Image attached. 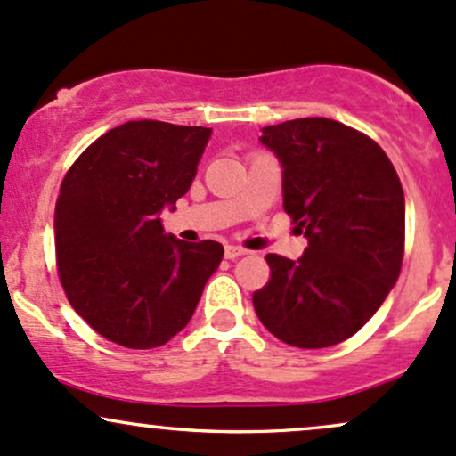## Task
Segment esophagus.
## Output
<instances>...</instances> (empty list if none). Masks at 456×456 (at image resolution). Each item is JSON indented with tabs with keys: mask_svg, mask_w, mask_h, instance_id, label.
Masks as SVG:
<instances>
[{
	"mask_svg": "<svg viewBox=\"0 0 456 456\" xmlns=\"http://www.w3.org/2000/svg\"><path fill=\"white\" fill-rule=\"evenodd\" d=\"M243 254H248V249L237 248V245H226V249H224V256H226L228 260L239 258V256H243Z\"/></svg>",
	"mask_w": 456,
	"mask_h": 456,
	"instance_id": "esophagus-1",
	"label": "esophagus"
}]
</instances>
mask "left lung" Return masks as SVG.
Segmentation results:
<instances>
[{
    "label": "left lung",
    "mask_w": 456,
    "mask_h": 456,
    "mask_svg": "<svg viewBox=\"0 0 456 456\" xmlns=\"http://www.w3.org/2000/svg\"><path fill=\"white\" fill-rule=\"evenodd\" d=\"M258 140L282 166L284 211L308 248L297 260L267 254L271 280L254 293V310L286 345H338L368 323L401 273L398 174L370 137L330 118L265 126Z\"/></svg>",
    "instance_id": "obj_1"
}]
</instances>
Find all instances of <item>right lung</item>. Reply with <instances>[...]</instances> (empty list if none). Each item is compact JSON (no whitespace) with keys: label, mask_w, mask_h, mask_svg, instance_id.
<instances>
[{"label":"right lung","mask_w":456,"mask_h":456,"mask_svg":"<svg viewBox=\"0 0 456 456\" xmlns=\"http://www.w3.org/2000/svg\"><path fill=\"white\" fill-rule=\"evenodd\" d=\"M211 129L131 120L107 131L64 176L55 252L77 314L129 349L166 345L189 323L224 258L217 241L163 234L196 178Z\"/></svg>","instance_id":"1"}]
</instances>
